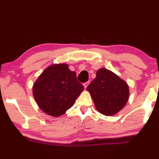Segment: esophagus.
Wrapping results in <instances>:
<instances>
[{"label":"esophagus","instance_id":"esophagus-1","mask_svg":"<svg viewBox=\"0 0 159 159\" xmlns=\"http://www.w3.org/2000/svg\"><path fill=\"white\" fill-rule=\"evenodd\" d=\"M89 82H86V83H84V88H85V89H86V87L89 86Z\"/></svg>","mask_w":159,"mask_h":159}]
</instances>
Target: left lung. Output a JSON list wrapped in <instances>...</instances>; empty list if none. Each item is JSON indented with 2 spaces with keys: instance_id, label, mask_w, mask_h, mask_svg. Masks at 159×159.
Here are the masks:
<instances>
[{
  "instance_id": "obj_1",
  "label": "left lung",
  "mask_w": 159,
  "mask_h": 159,
  "mask_svg": "<svg viewBox=\"0 0 159 159\" xmlns=\"http://www.w3.org/2000/svg\"><path fill=\"white\" fill-rule=\"evenodd\" d=\"M97 110L106 116L115 115L124 108L129 99L127 82L108 69L97 70V76L86 88Z\"/></svg>"
}]
</instances>
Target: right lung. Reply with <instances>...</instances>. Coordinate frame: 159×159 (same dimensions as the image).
<instances>
[{"label": "right lung", "mask_w": 159, "mask_h": 159, "mask_svg": "<svg viewBox=\"0 0 159 159\" xmlns=\"http://www.w3.org/2000/svg\"><path fill=\"white\" fill-rule=\"evenodd\" d=\"M84 89L68 65L59 63L44 69L33 84L32 93L43 112L57 117L73 106Z\"/></svg>", "instance_id": "1"}]
</instances>
